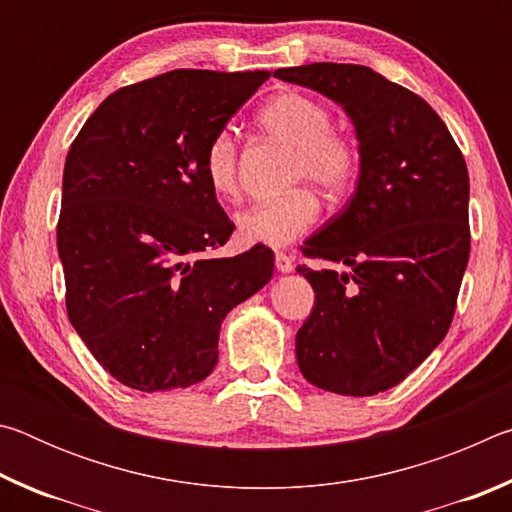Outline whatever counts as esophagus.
<instances>
[{
	"instance_id": "34e87169",
	"label": "esophagus",
	"mask_w": 512,
	"mask_h": 512,
	"mask_svg": "<svg viewBox=\"0 0 512 512\" xmlns=\"http://www.w3.org/2000/svg\"><path fill=\"white\" fill-rule=\"evenodd\" d=\"M275 268L280 273H291L296 264H293V257H289L287 253H275Z\"/></svg>"
}]
</instances>
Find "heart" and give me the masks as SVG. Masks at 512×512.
<instances>
[{"label":"heart","instance_id":"obj_1","mask_svg":"<svg viewBox=\"0 0 512 512\" xmlns=\"http://www.w3.org/2000/svg\"><path fill=\"white\" fill-rule=\"evenodd\" d=\"M259 126L293 149L291 180H309L329 196H339L352 185L359 169V151L348 135L332 131L323 103L298 92L277 94L257 115ZM203 171L216 194L237 192V140L230 128H221L205 146ZM320 212L314 192L300 187L284 196L259 201L237 214L241 241L253 246H287L316 223Z\"/></svg>","mask_w":512,"mask_h":512}]
</instances>
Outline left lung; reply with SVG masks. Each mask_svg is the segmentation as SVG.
Returning <instances> with one entry per match:
<instances>
[{
    "instance_id": "obj_1",
    "label": "left lung",
    "mask_w": 512,
    "mask_h": 512,
    "mask_svg": "<svg viewBox=\"0 0 512 512\" xmlns=\"http://www.w3.org/2000/svg\"><path fill=\"white\" fill-rule=\"evenodd\" d=\"M273 76L339 103L359 142L350 203L302 248L345 271L298 266L316 293L296 334L300 372L329 393H384L452 325L470 259L463 153L427 101L370 67L314 63Z\"/></svg>"
}]
</instances>
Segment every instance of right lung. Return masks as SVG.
Returning a JSON list of instances; mask_svg holds the SVG:
<instances>
[{
  "mask_svg": "<svg viewBox=\"0 0 512 512\" xmlns=\"http://www.w3.org/2000/svg\"><path fill=\"white\" fill-rule=\"evenodd\" d=\"M268 72L173 69L112 92L67 153L58 255L67 316L112 377L144 393L203 381L232 307L273 277V250L210 257L232 221L207 142Z\"/></svg>",
  "mask_w": 512,
  "mask_h": 512,
  "instance_id": "obj_1",
  "label": "right lung"
}]
</instances>
